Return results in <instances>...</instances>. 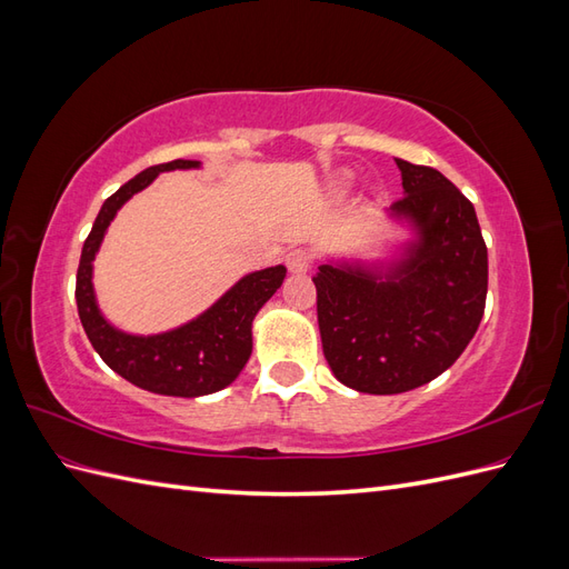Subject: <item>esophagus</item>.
Segmentation results:
<instances>
[{"label": "esophagus", "mask_w": 569, "mask_h": 569, "mask_svg": "<svg viewBox=\"0 0 569 569\" xmlns=\"http://www.w3.org/2000/svg\"><path fill=\"white\" fill-rule=\"evenodd\" d=\"M284 263L291 274H303L308 272V268H311V253L303 249H295L284 256Z\"/></svg>", "instance_id": "esophagus-1"}]
</instances>
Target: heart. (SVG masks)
I'll list each match as a JSON object with an SVG mask.
<instances>
[{
  "mask_svg": "<svg viewBox=\"0 0 569 569\" xmlns=\"http://www.w3.org/2000/svg\"><path fill=\"white\" fill-rule=\"evenodd\" d=\"M347 184H349L347 178H339V180H337V192H343V189H347Z\"/></svg>",
  "mask_w": 569,
  "mask_h": 569,
  "instance_id": "obj_1",
  "label": "heart"
}]
</instances>
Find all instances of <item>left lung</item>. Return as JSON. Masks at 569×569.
Masks as SVG:
<instances>
[{"instance_id": "8db88e82", "label": "left lung", "mask_w": 569, "mask_h": 569, "mask_svg": "<svg viewBox=\"0 0 569 569\" xmlns=\"http://www.w3.org/2000/svg\"><path fill=\"white\" fill-rule=\"evenodd\" d=\"M406 232L380 256H327L316 272L322 353L341 385L403 393L449 370L485 316L489 258L475 206L439 170L396 159Z\"/></svg>"}]
</instances>
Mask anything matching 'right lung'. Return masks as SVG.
Segmentation results:
<instances>
[{"label": "right lung", "instance_id": "right-lung-1", "mask_svg": "<svg viewBox=\"0 0 569 569\" xmlns=\"http://www.w3.org/2000/svg\"><path fill=\"white\" fill-rule=\"evenodd\" d=\"M199 168L201 161L184 159L151 166L111 194L101 206L92 232L84 239L76 280L78 316L101 360L134 387L161 396H182V399L216 393L237 380L253 349V318L280 289L287 268L272 266L247 272L203 313L157 335L126 332L101 313L92 274L99 247L123 203L161 173Z\"/></svg>", "mask_w": 569, "mask_h": 569}]
</instances>
